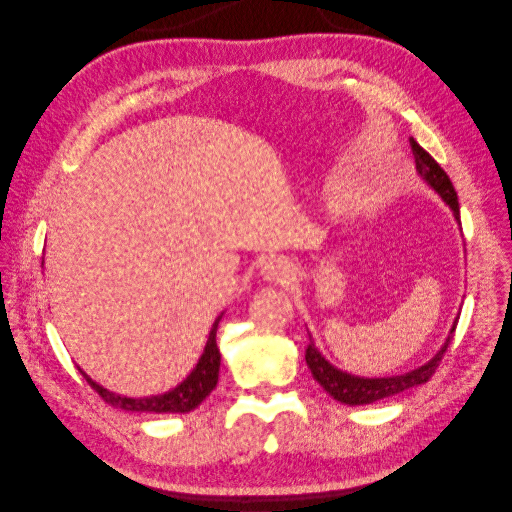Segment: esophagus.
Returning a JSON list of instances; mask_svg holds the SVG:
<instances>
[{
  "label": "esophagus",
  "instance_id": "1",
  "mask_svg": "<svg viewBox=\"0 0 512 512\" xmlns=\"http://www.w3.org/2000/svg\"><path fill=\"white\" fill-rule=\"evenodd\" d=\"M260 275H262L266 281H275V283H281V285H291V281L296 279L294 264H291V262L285 260V258H271V260H266V262L262 264Z\"/></svg>",
  "mask_w": 512,
  "mask_h": 512
}]
</instances>
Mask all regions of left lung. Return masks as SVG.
I'll return each mask as SVG.
<instances>
[{
  "label": "left lung",
  "instance_id": "left-lung-1",
  "mask_svg": "<svg viewBox=\"0 0 512 512\" xmlns=\"http://www.w3.org/2000/svg\"><path fill=\"white\" fill-rule=\"evenodd\" d=\"M410 148L412 154H415V162H417V173L419 177L440 196L448 208L452 210L456 223L460 225V208H458V196L454 191V185L450 181V177L444 173V168L437 164L421 145L410 139ZM456 323H452V329L446 337L444 346L435 352V356L431 360H427L421 367L412 369L408 373L402 375H392V377H358L352 373H346L342 369L333 367V364L319 352V348L314 346V339L310 337V344L306 348V364L312 373V377L319 381V385L325 389L329 396H333L337 402L348 404V406H364V404H373L377 400L396 396L404 389L417 387L421 383H427L431 379V375L435 373L437 364H440L444 352L448 350V344L452 342V333L456 329Z\"/></svg>",
  "mask_w": 512,
  "mask_h": 512
}]
</instances>
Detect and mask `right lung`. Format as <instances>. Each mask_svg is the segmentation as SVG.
<instances>
[{
  "label": "right lung",
  "instance_id": "add662e5",
  "mask_svg": "<svg viewBox=\"0 0 512 512\" xmlns=\"http://www.w3.org/2000/svg\"><path fill=\"white\" fill-rule=\"evenodd\" d=\"M223 319V312L216 316V321L212 323V329L208 333V342L204 346V352L198 360L193 371L173 389H168L164 394L158 396H143V398H129V396H120L116 392H110L104 385L95 383L83 369L81 375L87 379V383L95 389L97 394L104 398L114 408H123L131 412H156V415H185V412H191L196 406H200L212 389L218 383V369H221V352H218L216 346V329L218 323Z\"/></svg>",
  "mask_w": 512,
  "mask_h": 512
}]
</instances>
